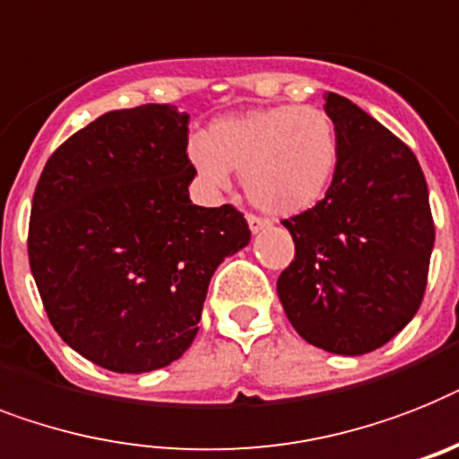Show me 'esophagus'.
<instances>
[{
    "label": "esophagus",
    "instance_id": "1",
    "mask_svg": "<svg viewBox=\"0 0 459 459\" xmlns=\"http://www.w3.org/2000/svg\"><path fill=\"white\" fill-rule=\"evenodd\" d=\"M246 221H248V227H251L253 234H257L260 230H264V227H270V221H267V218H260V215L255 213L246 215Z\"/></svg>",
    "mask_w": 459,
    "mask_h": 459
}]
</instances>
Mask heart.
<instances>
[{"mask_svg":"<svg viewBox=\"0 0 459 459\" xmlns=\"http://www.w3.org/2000/svg\"><path fill=\"white\" fill-rule=\"evenodd\" d=\"M338 131L321 108L274 105L218 119L195 135L187 157L206 185L222 189L230 170L244 173L246 195L267 213L316 206L338 169Z\"/></svg>","mask_w":459,"mask_h":459,"instance_id":"obj_1","label":"heart"}]
</instances>
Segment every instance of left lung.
<instances>
[{
	"instance_id": "1",
	"label": "left lung",
	"mask_w": 459,
	"mask_h": 459,
	"mask_svg": "<svg viewBox=\"0 0 459 459\" xmlns=\"http://www.w3.org/2000/svg\"><path fill=\"white\" fill-rule=\"evenodd\" d=\"M338 169L316 206L281 221L295 241L276 293L300 338L359 357L406 328L425 298L434 218L411 147L338 93H325Z\"/></svg>"
}]
</instances>
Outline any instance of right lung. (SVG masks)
<instances>
[{"instance_id":"1","label":"right lung","mask_w":459,"mask_h":459,"mask_svg":"<svg viewBox=\"0 0 459 459\" xmlns=\"http://www.w3.org/2000/svg\"><path fill=\"white\" fill-rule=\"evenodd\" d=\"M187 124L173 105L108 112L48 157L34 189L28 255L48 321L115 373L183 357L211 276L251 241L232 204L189 202Z\"/></svg>"}]
</instances>
